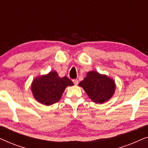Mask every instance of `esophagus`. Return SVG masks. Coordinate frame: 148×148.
Segmentation results:
<instances>
[{"mask_svg": "<svg viewBox=\"0 0 148 148\" xmlns=\"http://www.w3.org/2000/svg\"><path fill=\"white\" fill-rule=\"evenodd\" d=\"M73 82L74 83V84H75V85H77V84H79L78 80H77V79H73Z\"/></svg>", "mask_w": 148, "mask_h": 148, "instance_id": "34e87169", "label": "esophagus"}]
</instances>
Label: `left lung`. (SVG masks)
<instances>
[{
	"label": "left lung",
	"instance_id": "left-lung-1",
	"mask_svg": "<svg viewBox=\"0 0 148 148\" xmlns=\"http://www.w3.org/2000/svg\"><path fill=\"white\" fill-rule=\"evenodd\" d=\"M91 100L96 104H102L110 100L114 94L116 85L114 80L96 71L87 73L86 77L79 84Z\"/></svg>",
	"mask_w": 148,
	"mask_h": 148
}]
</instances>
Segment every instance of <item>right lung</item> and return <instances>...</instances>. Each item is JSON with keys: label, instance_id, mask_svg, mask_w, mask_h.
I'll return each instance as SVG.
<instances>
[{"label": "right lung", "instance_id": "add662e5", "mask_svg": "<svg viewBox=\"0 0 148 148\" xmlns=\"http://www.w3.org/2000/svg\"><path fill=\"white\" fill-rule=\"evenodd\" d=\"M73 85L66 76L60 77L56 71H50L47 75L34 79L31 90L34 98L38 102L50 106L60 100L66 87Z\"/></svg>", "mask_w": 148, "mask_h": 148}]
</instances>
